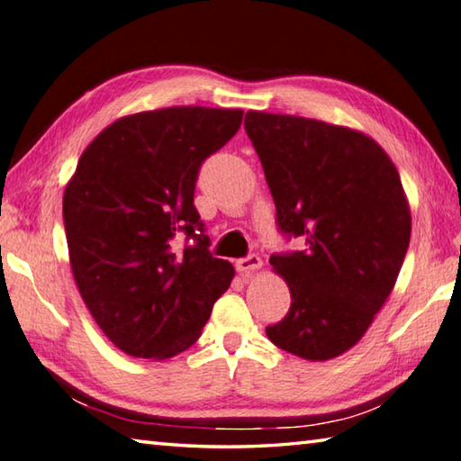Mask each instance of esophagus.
I'll return each instance as SVG.
<instances>
[{"mask_svg": "<svg viewBox=\"0 0 461 461\" xmlns=\"http://www.w3.org/2000/svg\"><path fill=\"white\" fill-rule=\"evenodd\" d=\"M236 267H238L240 272L249 274V272L258 270V267H262V258H259L258 254H249L246 258H240L238 262H236Z\"/></svg>", "mask_w": 461, "mask_h": 461, "instance_id": "1", "label": "esophagus"}]
</instances>
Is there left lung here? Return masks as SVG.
Wrapping results in <instances>:
<instances>
[{
	"label": "left lung",
	"mask_w": 461,
	"mask_h": 461,
	"mask_svg": "<svg viewBox=\"0 0 461 461\" xmlns=\"http://www.w3.org/2000/svg\"><path fill=\"white\" fill-rule=\"evenodd\" d=\"M244 127L286 238L272 254L292 304L266 326L276 347L329 361L361 340L389 298L411 238V213L387 153L363 132L304 116L249 111Z\"/></svg>",
	"instance_id": "obj_1"
}]
</instances>
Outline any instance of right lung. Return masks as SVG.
<instances>
[{"label": "right lung", "mask_w": 461, "mask_h": 461, "mask_svg": "<svg viewBox=\"0 0 461 461\" xmlns=\"http://www.w3.org/2000/svg\"><path fill=\"white\" fill-rule=\"evenodd\" d=\"M241 116L205 106L137 113L82 153L62 205L70 266L92 318L122 353L169 358L189 348L230 288L236 272L209 252L194 194L203 161Z\"/></svg>", "instance_id": "1"}]
</instances>
